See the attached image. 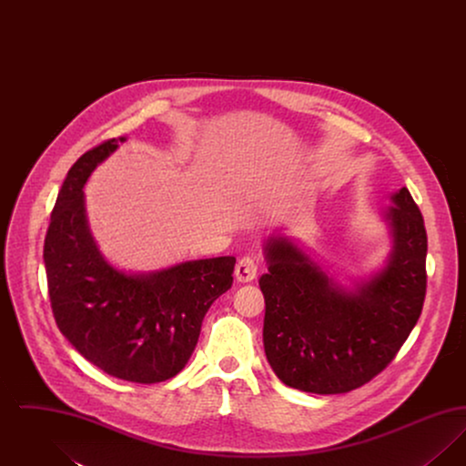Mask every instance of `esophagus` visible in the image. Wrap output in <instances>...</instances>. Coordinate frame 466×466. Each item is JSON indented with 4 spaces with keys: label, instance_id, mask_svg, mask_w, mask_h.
Segmentation results:
<instances>
[{
    "label": "esophagus",
    "instance_id": "esophagus-1",
    "mask_svg": "<svg viewBox=\"0 0 466 466\" xmlns=\"http://www.w3.org/2000/svg\"><path fill=\"white\" fill-rule=\"evenodd\" d=\"M257 272H258V264L255 262V258L251 257H243L238 266H236V279L239 283H249L257 278Z\"/></svg>",
    "mask_w": 466,
    "mask_h": 466
}]
</instances>
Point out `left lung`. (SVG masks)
<instances>
[{"label": "left lung", "mask_w": 466, "mask_h": 466, "mask_svg": "<svg viewBox=\"0 0 466 466\" xmlns=\"http://www.w3.org/2000/svg\"><path fill=\"white\" fill-rule=\"evenodd\" d=\"M382 211L391 253L351 289L340 285L289 238L266 243L267 360L287 386L316 395L348 393L382 372L421 316L426 295L424 220L403 187Z\"/></svg>", "instance_id": "left-lung-1"}]
</instances>
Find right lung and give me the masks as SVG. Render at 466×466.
<instances>
[{"label":"right lung","instance_id":"add662e5","mask_svg":"<svg viewBox=\"0 0 466 466\" xmlns=\"http://www.w3.org/2000/svg\"><path fill=\"white\" fill-rule=\"evenodd\" d=\"M108 139L67 171L44 246L50 306L71 346L103 372L139 384L181 372L211 304L232 287L234 257L129 274L101 255L90 234L84 187L124 143Z\"/></svg>","mask_w":466,"mask_h":466}]
</instances>
